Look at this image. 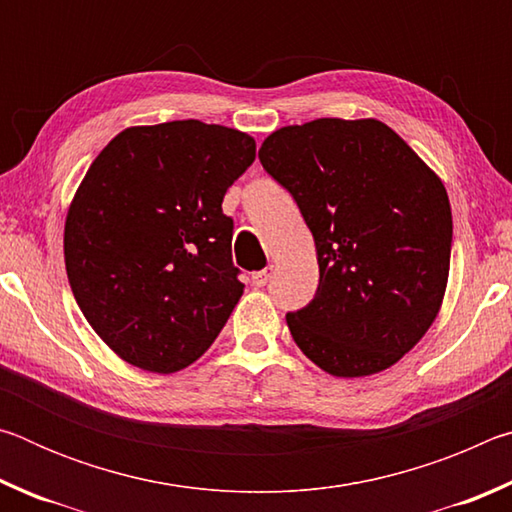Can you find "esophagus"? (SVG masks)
I'll return each instance as SVG.
<instances>
[{
  "label": "esophagus",
  "instance_id": "1",
  "mask_svg": "<svg viewBox=\"0 0 512 512\" xmlns=\"http://www.w3.org/2000/svg\"><path fill=\"white\" fill-rule=\"evenodd\" d=\"M271 275H273V266L264 268V271H257L253 273V284L255 287H266L268 280H271Z\"/></svg>",
  "mask_w": 512,
  "mask_h": 512
}]
</instances>
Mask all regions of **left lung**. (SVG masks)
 Masks as SVG:
<instances>
[{
	"mask_svg": "<svg viewBox=\"0 0 512 512\" xmlns=\"http://www.w3.org/2000/svg\"><path fill=\"white\" fill-rule=\"evenodd\" d=\"M259 162L314 235L318 289L287 314L293 341L334 377L400 361L436 320L452 255L443 180L377 119L284 126Z\"/></svg>",
	"mask_w": 512,
	"mask_h": 512,
	"instance_id": "left-lung-1",
	"label": "left lung"
}]
</instances>
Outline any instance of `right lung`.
<instances>
[{
	"instance_id": "obj_1",
	"label": "right lung",
	"mask_w": 512,
	"mask_h": 512,
	"mask_svg": "<svg viewBox=\"0 0 512 512\" xmlns=\"http://www.w3.org/2000/svg\"><path fill=\"white\" fill-rule=\"evenodd\" d=\"M255 140L198 119L131 126L90 164L65 219V268L108 348L149 372L210 348L244 293L232 264L228 187Z\"/></svg>"
}]
</instances>
